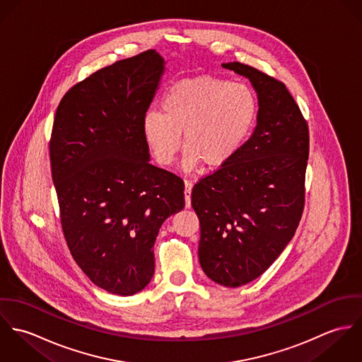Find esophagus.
Listing matches in <instances>:
<instances>
[{
    "mask_svg": "<svg viewBox=\"0 0 362 362\" xmlns=\"http://www.w3.org/2000/svg\"><path fill=\"white\" fill-rule=\"evenodd\" d=\"M192 182L191 181H185V206L191 207V192H192Z\"/></svg>",
    "mask_w": 362,
    "mask_h": 362,
    "instance_id": "esophagus-1",
    "label": "esophagus"
}]
</instances>
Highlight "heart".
Wrapping results in <instances>:
<instances>
[{"mask_svg": "<svg viewBox=\"0 0 362 362\" xmlns=\"http://www.w3.org/2000/svg\"><path fill=\"white\" fill-rule=\"evenodd\" d=\"M160 111L142 119L145 142L160 165L173 163L184 132L185 168L202 163L216 170L231 161L250 138L259 102L251 86L218 76H195L174 82Z\"/></svg>", "mask_w": 362, "mask_h": 362, "instance_id": "1", "label": "heart"}]
</instances>
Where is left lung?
<instances>
[{"label":"left lung","instance_id":"left-lung-1","mask_svg":"<svg viewBox=\"0 0 362 362\" xmlns=\"http://www.w3.org/2000/svg\"><path fill=\"white\" fill-rule=\"evenodd\" d=\"M258 93L252 136L226 165L201 178L192 207L201 221L199 262L226 287L259 277L291 241L305 205L310 129L286 85L241 62L223 64Z\"/></svg>","mask_w":362,"mask_h":362}]
</instances>
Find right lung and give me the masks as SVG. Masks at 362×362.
<instances>
[{
  "label": "right lung",
  "instance_id": "add662e5",
  "mask_svg": "<svg viewBox=\"0 0 362 362\" xmlns=\"http://www.w3.org/2000/svg\"><path fill=\"white\" fill-rule=\"evenodd\" d=\"M163 69L155 50L117 61L74 85L54 117L50 161L62 233L78 266L111 294L149 284L158 230L185 206L184 181L149 163L142 134Z\"/></svg>",
  "mask_w": 362,
  "mask_h": 362
}]
</instances>
